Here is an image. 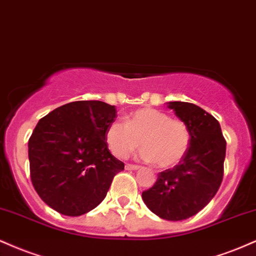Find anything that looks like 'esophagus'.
I'll return each instance as SVG.
<instances>
[{"label":"esophagus","mask_w":256,"mask_h":256,"mask_svg":"<svg viewBox=\"0 0 256 256\" xmlns=\"http://www.w3.org/2000/svg\"><path fill=\"white\" fill-rule=\"evenodd\" d=\"M139 165H134V164H126V170H138L139 169Z\"/></svg>","instance_id":"1"}]
</instances>
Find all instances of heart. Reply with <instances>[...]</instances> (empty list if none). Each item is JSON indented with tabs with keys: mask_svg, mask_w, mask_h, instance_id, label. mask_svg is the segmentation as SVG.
Returning a JSON list of instances; mask_svg holds the SVG:
<instances>
[{
	"mask_svg": "<svg viewBox=\"0 0 256 256\" xmlns=\"http://www.w3.org/2000/svg\"><path fill=\"white\" fill-rule=\"evenodd\" d=\"M108 147L117 158H127L142 145L141 158L170 169L187 154L190 129L181 120H172L164 111L141 108L129 114L127 121L115 120L105 132Z\"/></svg>",
	"mask_w": 256,
	"mask_h": 256,
	"instance_id": "1",
	"label": "heart"
}]
</instances>
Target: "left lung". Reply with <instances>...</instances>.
<instances>
[{"label": "left lung", "mask_w": 256, "mask_h": 256, "mask_svg": "<svg viewBox=\"0 0 256 256\" xmlns=\"http://www.w3.org/2000/svg\"><path fill=\"white\" fill-rule=\"evenodd\" d=\"M168 108L187 123L192 141L187 154L158 174L154 184L142 192V200L158 217L183 220L196 214L213 199L224 176L226 141L211 114L187 102H170Z\"/></svg>", "instance_id": "1"}]
</instances>
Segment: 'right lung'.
<instances>
[{
	"mask_svg": "<svg viewBox=\"0 0 256 256\" xmlns=\"http://www.w3.org/2000/svg\"><path fill=\"white\" fill-rule=\"evenodd\" d=\"M116 116L114 105L79 100L39 120L28 140L30 175L48 206L76 217L104 200L114 177L124 170L105 141Z\"/></svg>",
	"mask_w": 256,
	"mask_h": 256,
	"instance_id": "add662e5",
	"label": "right lung"
}]
</instances>
